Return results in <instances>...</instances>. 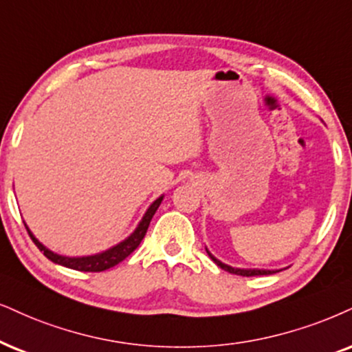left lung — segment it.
I'll return each instance as SVG.
<instances>
[{
	"instance_id": "8db88e82",
	"label": "left lung",
	"mask_w": 352,
	"mask_h": 352,
	"mask_svg": "<svg viewBox=\"0 0 352 352\" xmlns=\"http://www.w3.org/2000/svg\"><path fill=\"white\" fill-rule=\"evenodd\" d=\"M206 251H207V253H209L210 259L217 264V266H220L222 269H225V271L232 272V274L250 277V276H264V274H272V272H279V269H240V267H232V266H228V264H225V263L220 261V259H217L215 256L212 254L207 248H206Z\"/></svg>"
}]
</instances>
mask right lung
I'll use <instances>...</instances> for the list:
<instances>
[{"instance_id":"right-lung-1","label":"right lung","mask_w":352,"mask_h":352,"mask_svg":"<svg viewBox=\"0 0 352 352\" xmlns=\"http://www.w3.org/2000/svg\"><path fill=\"white\" fill-rule=\"evenodd\" d=\"M163 197L164 196H160L158 199H156V201L151 202V206L148 207V209H146L145 215H143L140 222H138L137 228L133 230V232L130 233V235L125 238L124 241H120L119 245L112 246V248L102 251V253H98V254H89V256H62V254H56V253H54V251H50L49 248H45V246H43L42 243L32 235V232H30L28 225H25V228H28L29 236L32 238L34 243H36L37 248L43 251V254H45L52 263L60 264V266H65V267L75 269V271L101 272V271H106V269L114 267L116 264L124 261V259L127 258L130 253H133V251L137 250V246L140 245L143 236H145V233H146V230H148V225L151 222V219H153L155 212L158 210V207H160V204H162Z\"/></svg>"}]
</instances>
